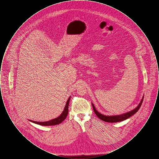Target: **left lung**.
<instances>
[{
  "instance_id": "1",
  "label": "left lung",
  "mask_w": 159,
  "mask_h": 159,
  "mask_svg": "<svg viewBox=\"0 0 159 159\" xmlns=\"http://www.w3.org/2000/svg\"><path fill=\"white\" fill-rule=\"evenodd\" d=\"M143 99H144V97H143V98L141 99V100L139 104H138V106H137L136 108H134V110H131L129 112H127V113H125L121 114H119V115H115V116H106V115H104L100 113L96 110V108H95V106H94L93 103H92V105L93 107V111H94L95 113L101 120L106 121V122H109V123H116V122L123 121V120L128 119L130 117H131L132 116H133L134 114L136 113V112L138 111V110L139 109V108L141 107V104H142L143 101Z\"/></svg>"
}]
</instances>
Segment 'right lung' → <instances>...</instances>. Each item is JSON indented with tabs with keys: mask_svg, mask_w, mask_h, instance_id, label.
Returning a JSON list of instances; mask_svg holds the SVG:
<instances>
[{
	"mask_svg": "<svg viewBox=\"0 0 159 159\" xmlns=\"http://www.w3.org/2000/svg\"><path fill=\"white\" fill-rule=\"evenodd\" d=\"M70 100V97L68 98L66 104L65 106L63 111L62 112V113L61 114L60 116H58V117L53 119L52 120H51L49 121H43V122L42 121L39 122V121H33V120H29L34 123L42 125V126H53V125H59V124H60L61 123H62V121H64L67 116L68 113V104H69Z\"/></svg>",
	"mask_w": 159,
	"mask_h": 159,
	"instance_id": "obj_1",
	"label": "right lung"
}]
</instances>
